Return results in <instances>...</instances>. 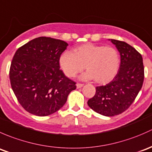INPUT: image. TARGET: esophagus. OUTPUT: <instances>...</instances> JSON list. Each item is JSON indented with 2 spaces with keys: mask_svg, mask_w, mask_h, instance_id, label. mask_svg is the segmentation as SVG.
Masks as SVG:
<instances>
[{
  "mask_svg": "<svg viewBox=\"0 0 152 152\" xmlns=\"http://www.w3.org/2000/svg\"><path fill=\"white\" fill-rule=\"evenodd\" d=\"M83 86H84V84H83V83H77L76 84V86H77V88H80L83 87Z\"/></svg>",
  "mask_w": 152,
  "mask_h": 152,
  "instance_id": "obj_1",
  "label": "esophagus"
}]
</instances>
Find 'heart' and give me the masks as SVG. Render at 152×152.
<instances>
[{
    "mask_svg": "<svg viewBox=\"0 0 152 152\" xmlns=\"http://www.w3.org/2000/svg\"><path fill=\"white\" fill-rule=\"evenodd\" d=\"M59 63L69 77H75L85 69L88 70L82 79H94L104 84L112 80L119 68V55L115 48L87 43L80 45L73 53L66 51L61 56Z\"/></svg>",
    "mask_w": 152,
    "mask_h": 152,
    "instance_id": "heart-1",
    "label": "heart"
}]
</instances>
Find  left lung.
I'll use <instances>...</instances> for the list:
<instances>
[{
  "label": "left lung",
  "instance_id": "left-lung-1",
  "mask_svg": "<svg viewBox=\"0 0 152 152\" xmlns=\"http://www.w3.org/2000/svg\"><path fill=\"white\" fill-rule=\"evenodd\" d=\"M115 45L121 56L119 69L111 82L96 87V94L88 105L104 116L122 113L132 104L143 86V58L134 48L124 42L109 39Z\"/></svg>",
  "mask_w": 152,
  "mask_h": 152
}]
</instances>
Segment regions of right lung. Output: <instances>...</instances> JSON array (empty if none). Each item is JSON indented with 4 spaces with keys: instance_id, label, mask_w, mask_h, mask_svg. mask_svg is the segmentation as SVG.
Returning a JSON list of instances; mask_svg holds the SVG:
<instances>
[{
    "instance_id": "add662e5",
    "label": "right lung",
    "mask_w": 152,
    "mask_h": 152,
    "mask_svg": "<svg viewBox=\"0 0 152 152\" xmlns=\"http://www.w3.org/2000/svg\"><path fill=\"white\" fill-rule=\"evenodd\" d=\"M68 44L50 37H38L15 53L9 78L22 107L38 116L51 115L61 108L76 83L60 69L59 59Z\"/></svg>"
}]
</instances>
